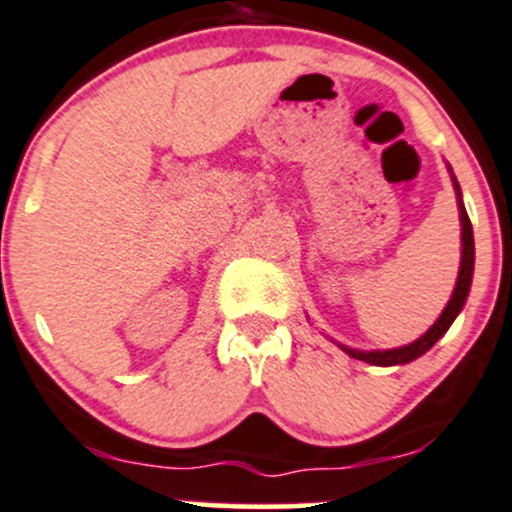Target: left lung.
<instances>
[{
    "mask_svg": "<svg viewBox=\"0 0 512 512\" xmlns=\"http://www.w3.org/2000/svg\"><path fill=\"white\" fill-rule=\"evenodd\" d=\"M453 188H456L458 195V213H461V270H458V280H456V289H453L451 299H448L446 309L441 312V317L436 319L431 329H428L423 337H418L416 342L406 344V347L399 349H384V352H359V349H349L344 344L339 347L344 349L349 356L354 359L366 361V364H374V366H396V364H409V361L418 359L421 354H426L443 334L448 332V327L453 324V319L458 317V312L463 309L466 304L468 292H471V280H473V262H476V245H473V225L468 220L466 208H463V200H461V185H458L456 175H453Z\"/></svg>",
    "mask_w": 512,
    "mask_h": 512,
    "instance_id": "8db88e82",
    "label": "left lung"
}]
</instances>
